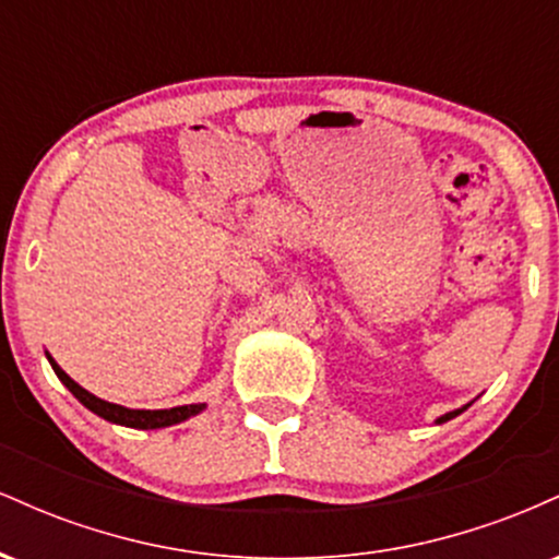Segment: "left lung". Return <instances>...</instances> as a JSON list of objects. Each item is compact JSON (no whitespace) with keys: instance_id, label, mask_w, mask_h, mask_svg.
Masks as SVG:
<instances>
[{"instance_id":"obj_1","label":"left lung","mask_w":559,"mask_h":559,"mask_svg":"<svg viewBox=\"0 0 559 559\" xmlns=\"http://www.w3.org/2000/svg\"><path fill=\"white\" fill-rule=\"evenodd\" d=\"M467 404H473V402H467ZM467 404H465V407H460V409H452V413H444V415H441V418H436V423H447V420L457 418L460 413H465V409H467Z\"/></svg>"}]
</instances>
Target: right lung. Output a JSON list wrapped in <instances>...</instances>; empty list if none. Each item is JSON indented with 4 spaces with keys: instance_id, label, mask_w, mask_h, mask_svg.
Segmentation results:
<instances>
[{
    "instance_id": "1",
    "label": "right lung",
    "mask_w": 559,
    "mask_h": 559,
    "mask_svg": "<svg viewBox=\"0 0 559 559\" xmlns=\"http://www.w3.org/2000/svg\"><path fill=\"white\" fill-rule=\"evenodd\" d=\"M47 360L52 365V370L60 378L62 383H66L70 394L79 400L83 407L92 409L94 415H99V418L115 423V426H126V428H139V431H152V428H168V426H176V423H183L189 418H194V415L202 413L207 404L199 402V404H181V407H170V409H131V407H123V404H112V402H105L99 400V396H94L92 391H86L83 386L70 378L66 370L60 368V365L55 362V357L47 352Z\"/></svg>"
}]
</instances>
